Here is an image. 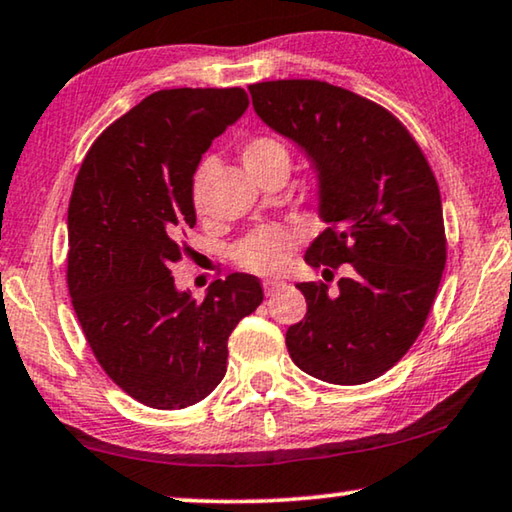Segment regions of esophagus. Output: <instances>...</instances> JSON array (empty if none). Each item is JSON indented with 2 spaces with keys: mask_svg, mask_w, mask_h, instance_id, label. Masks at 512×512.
Instances as JSON below:
<instances>
[{
  "mask_svg": "<svg viewBox=\"0 0 512 512\" xmlns=\"http://www.w3.org/2000/svg\"><path fill=\"white\" fill-rule=\"evenodd\" d=\"M282 287H285V282H282V280H264V294L266 296H273L276 292H280Z\"/></svg>",
  "mask_w": 512,
  "mask_h": 512,
  "instance_id": "1",
  "label": "esophagus"
}]
</instances>
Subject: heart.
I'll list each match as a JSON object with an SVG mask.
<instances>
[{"label":"heart","mask_w":512,"mask_h":512,"mask_svg":"<svg viewBox=\"0 0 512 512\" xmlns=\"http://www.w3.org/2000/svg\"><path fill=\"white\" fill-rule=\"evenodd\" d=\"M287 147L280 140L271 135H255L243 142L241 147V160L248 167L250 174H257L266 170V167L276 163H287ZM213 158H204L200 165L195 167L193 179H190V200L197 211L204 209V195H207V183L213 172ZM312 183L315 186H324V172H312ZM299 241V234L289 230L285 225H264L257 227L250 234L236 243L232 250L234 262L250 273L257 276H276V273L285 271V266L292 259L294 246Z\"/></svg>","instance_id":"obj_1"}]
</instances>
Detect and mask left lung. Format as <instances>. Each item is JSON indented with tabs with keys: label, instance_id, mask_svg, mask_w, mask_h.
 Returning a JSON list of instances; mask_svg holds the SVG:
<instances>
[{
	"label": "left lung",
	"instance_id": "left-lung-1",
	"mask_svg": "<svg viewBox=\"0 0 512 512\" xmlns=\"http://www.w3.org/2000/svg\"><path fill=\"white\" fill-rule=\"evenodd\" d=\"M255 112L301 144L317 170L329 227L305 253L338 292L299 282L308 312L289 326L292 361L338 386L365 384L409 352L437 296L446 230L437 179L402 121L379 103L322 80L250 85Z\"/></svg>",
	"mask_w": 512,
	"mask_h": 512
}]
</instances>
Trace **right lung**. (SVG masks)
Listing matches in <instances>:
<instances>
[{
    "label": "right lung",
    "mask_w": 512,
    "mask_h": 512,
    "mask_svg": "<svg viewBox=\"0 0 512 512\" xmlns=\"http://www.w3.org/2000/svg\"><path fill=\"white\" fill-rule=\"evenodd\" d=\"M246 108L241 87L156 91L96 137L75 177L68 294L105 375L144 407L207 398L227 372V338L264 299L248 273L216 280L202 301L172 278L195 227V167Z\"/></svg>",
    "instance_id": "right-lung-1"
}]
</instances>
